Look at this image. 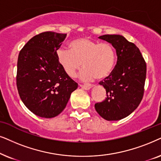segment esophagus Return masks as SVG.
I'll return each mask as SVG.
<instances>
[{
    "label": "esophagus",
    "mask_w": 161,
    "mask_h": 161,
    "mask_svg": "<svg viewBox=\"0 0 161 161\" xmlns=\"http://www.w3.org/2000/svg\"><path fill=\"white\" fill-rule=\"evenodd\" d=\"M79 86H80V87H82L83 90H85V91H88V90H90L92 87L91 86H89V85H80Z\"/></svg>",
    "instance_id": "1"
}]
</instances>
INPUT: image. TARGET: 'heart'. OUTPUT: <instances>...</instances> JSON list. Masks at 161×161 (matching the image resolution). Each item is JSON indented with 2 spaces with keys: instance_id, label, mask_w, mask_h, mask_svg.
<instances>
[{
  "instance_id": "b5f03b06",
  "label": "heart",
  "mask_w": 161,
  "mask_h": 161,
  "mask_svg": "<svg viewBox=\"0 0 161 161\" xmlns=\"http://www.w3.org/2000/svg\"><path fill=\"white\" fill-rule=\"evenodd\" d=\"M70 50L59 48L56 52L57 61L66 74L76 76L82 65L79 78L83 81H92L96 78L103 79L108 77L114 68L115 51L108 42H98L88 37L74 40L69 44Z\"/></svg>"
}]
</instances>
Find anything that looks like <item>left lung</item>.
<instances>
[{"label":"left lung","mask_w":161,"mask_h":161,"mask_svg":"<svg viewBox=\"0 0 161 161\" xmlns=\"http://www.w3.org/2000/svg\"><path fill=\"white\" fill-rule=\"evenodd\" d=\"M99 39L112 44L117 63L110 76L100 82L107 97L95 109L107 121H119L138 108L143 95L147 65L139 48L119 34H105Z\"/></svg>","instance_id":"8db88e82"}]
</instances>
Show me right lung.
Returning <instances> with one entry per match:
<instances>
[{
    "label": "right lung",
    "instance_id": "1",
    "mask_svg": "<svg viewBox=\"0 0 161 161\" xmlns=\"http://www.w3.org/2000/svg\"><path fill=\"white\" fill-rule=\"evenodd\" d=\"M67 34L46 31L29 40L18 59L17 87L29 110L51 119L63 112L78 84L64 71L56 52Z\"/></svg>",
    "mask_w": 161,
    "mask_h": 161
}]
</instances>
